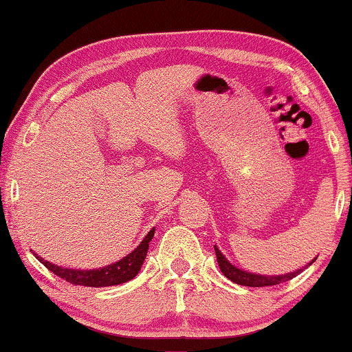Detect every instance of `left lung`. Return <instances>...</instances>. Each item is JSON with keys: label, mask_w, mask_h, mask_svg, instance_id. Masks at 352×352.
Listing matches in <instances>:
<instances>
[{"label": "left lung", "mask_w": 352, "mask_h": 352, "mask_svg": "<svg viewBox=\"0 0 352 352\" xmlns=\"http://www.w3.org/2000/svg\"><path fill=\"white\" fill-rule=\"evenodd\" d=\"M214 248H215L217 263H219L220 271L223 272L225 277H228L230 280L240 285H248V287H267V285H277L280 284V282L290 280L292 277H296L303 271V269H297V271L289 272V274H280V276H261V274H254V272H246L240 267L233 266V264L230 263L222 253H220V250L217 248V246H214ZM315 259L311 263H315Z\"/></svg>", "instance_id": "1"}]
</instances>
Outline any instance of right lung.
I'll use <instances>...</instances> for the list:
<instances>
[{"instance_id":"right-lung-1","label":"right lung","mask_w":352,"mask_h":352,"mask_svg":"<svg viewBox=\"0 0 352 352\" xmlns=\"http://www.w3.org/2000/svg\"><path fill=\"white\" fill-rule=\"evenodd\" d=\"M155 235V228H151L148 235L143 238V241L137 246L132 253L125 256L120 261L112 263L109 266H104L99 269H68L62 266H55L41 256L36 254V258L45 266L49 271L54 272L58 277H62L67 282L75 285H88V287H109V285L124 284L130 279H133L138 272L143 261H145L146 251H148V243Z\"/></svg>"}]
</instances>
